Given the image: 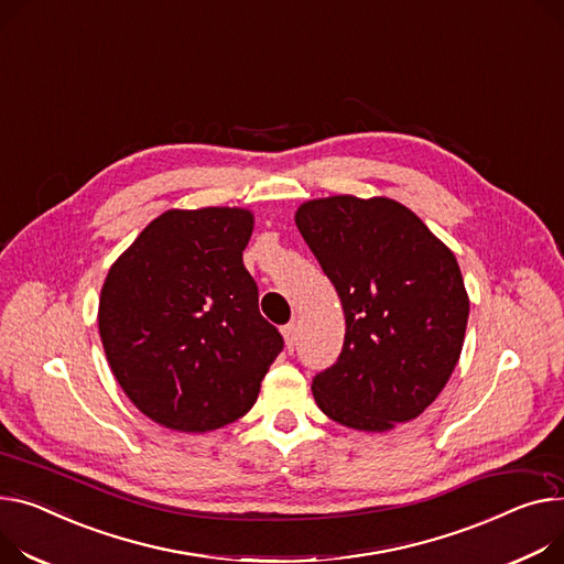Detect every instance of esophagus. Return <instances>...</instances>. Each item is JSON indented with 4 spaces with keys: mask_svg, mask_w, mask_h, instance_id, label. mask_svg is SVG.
<instances>
[{
    "mask_svg": "<svg viewBox=\"0 0 564 564\" xmlns=\"http://www.w3.org/2000/svg\"><path fill=\"white\" fill-rule=\"evenodd\" d=\"M281 333H283V340H285V349L294 351V345H296V324L283 326Z\"/></svg>",
    "mask_w": 564,
    "mask_h": 564,
    "instance_id": "obj_1",
    "label": "esophagus"
}]
</instances>
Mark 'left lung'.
<instances>
[{
  "label": "left lung",
  "mask_w": 564,
  "mask_h": 564,
  "mask_svg": "<svg viewBox=\"0 0 564 564\" xmlns=\"http://www.w3.org/2000/svg\"><path fill=\"white\" fill-rule=\"evenodd\" d=\"M294 221L347 322L340 358L313 381L319 410L365 433L417 420L465 343L469 294L454 251L390 197L308 199Z\"/></svg>",
  "instance_id": "8db88e82"
}]
</instances>
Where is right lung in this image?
Here are the masks:
<instances>
[{
	"label": "right lung",
	"instance_id": "1",
	"mask_svg": "<svg viewBox=\"0 0 564 564\" xmlns=\"http://www.w3.org/2000/svg\"><path fill=\"white\" fill-rule=\"evenodd\" d=\"M253 221L238 206L165 210L104 279L97 324L112 377L170 431L245 417L283 349L242 262Z\"/></svg>",
	"mask_w": 564,
	"mask_h": 564
}]
</instances>
